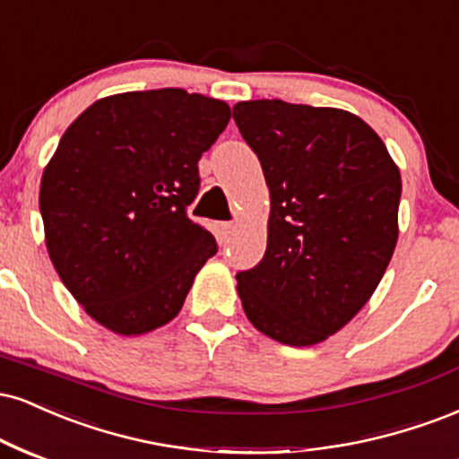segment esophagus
<instances>
[{
    "instance_id": "34e87169",
    "label": "esophagus",
    "mask_w": 459,
    "mask_h": 459,
    "mask_svg": "<svg viewBox=\"0 0 459 459\" xmlns=\"http://www.w3.org/2000/svg\"><path fill=\"white\" fill-rule=\"evenodd\" d=\"M235 224L233 222H218V237L220 241H229V237L233 235Z\"/></svg>"
}]
</instances>
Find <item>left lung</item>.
<instances>
[{"label":"left lung","mask_w":459,"mask_h":459,"mask_svg":"<svg viewBox=\"0 0 459 459\" xmlns=\"http://www.w3.org/2000/svg\"><path fill=\"white\" fill-rule=\"evenodd\" d=\"M233 119L272 198L263 261L237 273L241 306L267 338L318 344L355 318L387 272L400 169L349 110L250 100L235 104Z\"/></svg>","instance_id":"1"}]
</instances>
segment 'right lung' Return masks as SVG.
Here are the masks:
<instances>
[{
  "mask_svg": "<svg viewBox=\"0 0 459 459\" xmlns=\"http://www.w3.org/2000/svg\"><path fill=\"white\" fill-rule=\"evenodd\" d=\"M229 119L226 102L175 87L115 93L72 121L44 167L48 256L82 310L113 333L170 323L218 252L186 207L198 195V160Z\"/></svg>",
  "mask_w": 459,
  "mask_h": 459,
  "instance_id": "obj_1",
  "label": "right lung"
}]
</instances>
